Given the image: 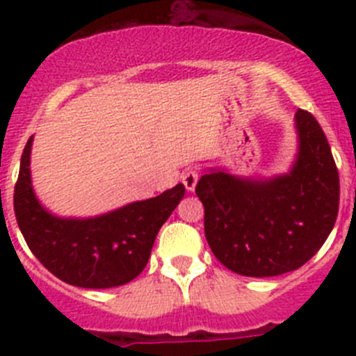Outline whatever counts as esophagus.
<instances>
[{
  "label": "esophagus",
  "mask_w": 356,
  "mask_h": 356,
  "mask_svg": "<svg viewBox=\"0 0 356 356\" xmlns=\"http://www.w3.org/2000/svg\"><path fill=\"white\" fill-rule=\"evenodd\" d=\"M197 178H200V171H197L196 168H188V169H185L184 175H181V184L185 185V188H187V191H191V193H193L194 188H196Z\"/></svg>",
  "instance_id": "esophagus-1"
}]
</instances>
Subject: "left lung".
I'll list each match as a JSON object with an SVG mask.
<instances>
[{
  "label": "left lung",
  "mask_w": 356,
  "mask_h": 356,
  "mask_svg": "<svg viewBox=\"0 0 356 356\" xmlns=\"http://www.w3.org/2000/svg\"><path fill=\"white\" fill-rule=\"evenodd\" d=\"M300 153L289 175L241 180L225 171L200 178L205 237L216 259L242 276L300 269L325 244L339 213V171L319 122L296 112Z\"/></svg>",
  "instance_id": "1"
}]
</instances>
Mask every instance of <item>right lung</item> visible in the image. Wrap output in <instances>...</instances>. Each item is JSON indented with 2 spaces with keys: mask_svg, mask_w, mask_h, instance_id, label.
Segmentation results:
<instances>
[{
  "mask_svg": "<svg viewBox=\"0 0 356 356\" xmlns=\"http://www.w3.org/2000/svg\"><path fill=\"white\" fill-rule=\"evenodd\" d=\"M31 140L33 137L24 146L14 188L15 219L31 253L56 278L74 287H119L139 276L160 226L184 197V185L105 216L62 219L46 212L33 194Z\"/></svg>",
  "mask_w": 356,
  "mask_h": 356,
  "instance_id": "1",
  "label": "right lung"
}]
</instances>
